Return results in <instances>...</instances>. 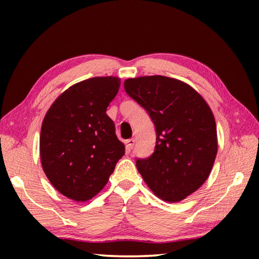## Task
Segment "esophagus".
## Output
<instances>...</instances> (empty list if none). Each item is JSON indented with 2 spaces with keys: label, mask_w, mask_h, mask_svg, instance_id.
I'll return each mask as SVG.
<instances>
[{
  "label": "esophagus",
  "mask_w": 259,
  "mask_h": 259,
  "mask_svg": "<svg viewBox=\"0 0 259 259\" xmlns=\"http://www.w3.org/2000/svg\"><path fill=\"white\" fill-rule=\"evenodd\" d=\"M134 145H135V139L134 138H130L128 140H125V147H126V150H128L129 152L133 150Z\"/></svg>",
  "instance_id": "1"
}]
</instances>
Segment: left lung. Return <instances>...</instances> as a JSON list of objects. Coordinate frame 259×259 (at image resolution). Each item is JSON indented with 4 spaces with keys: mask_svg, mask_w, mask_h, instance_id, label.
<instances>
[{
    "mask_svg": "<svg viewBox=\"0 0 259 259\" xmlns=\"http://www.w3.org/2000/svg\"><path fill=\"white\" fill-rule=\"evenodd\" d=\"M124 90L155 126L154 152L136 165L152 192L178 202L207 181L217 154L211 109L186 83L162 75L128 78Z\"/></svg>",
    "mask_w": 259,
    "mask_h": 259,
    "instance_id": "8db88e82",
    "label": "left lung"
}]
</instances>
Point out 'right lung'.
I'll list each match as a JSON object with an SVG mask.
<instances>
[{
  "instance_id": "obj_1",
  "label": "right lung",
  "mask_w": 259,
  "mask_h": 259,
  "mask_svg": "<svg viewBox=\"0 0 259 259\" xmlns=\"http://www.w3.org/2000/svg\"><path fill=\"white\" fill-rule=\"evenodd\" d=\"M120 78L93 77L68 88L43 120L40 155L43 171L57 191L77 202L103 190L124 155L115 124L106 114Z\"/></svg>"
}]
</instances>
